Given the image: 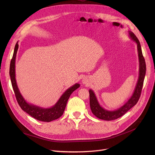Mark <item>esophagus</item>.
I'll use <instances>...</instances> for the list:
<instances>
[{
	"label": "esophagus",
	"instance_id": "obj_1",
	"mask_svg": "<svg viewBox=\"0 0 155 155\" xmlns=\"http://www.w3.org/2000/svg\"><path fill=\"white\" fill-rule=\"evenodd\" d=\"M88 82V78L87 77H84L82 80V83L84 84H87Z\"/></svg>",
	"mask_w": 155,
	"mask_h": 155
}]
</instances>
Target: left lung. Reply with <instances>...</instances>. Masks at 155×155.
Here are the masks:
<instances>
[{"label":"left lung","instance_id":"1","mask_svg":"<svg viewBox=\"0 0 155 155\" xmlns=\"http://www.w3.org/2000/svg\"><path fill=\"white\" fill-rule=\"evenodd\" d=\"M129 37L137 43L138 57H139L140 62V71H139V78H138L137 82L134 89V93L127 102L124 104L123 106L120 107L115 110H107L102 108L98 102L97 97L91 89L89 90V94H90V106L92 112L99 119L105 120H112L118 119L123 116L124 114L133 106L137 104L140 99L141 93L142 91L144 79L146 74V63L145 60L143 57L140 43L136 35L131 31H129Z\"/></svg>","mask_w":155,"mask_h":155}]
</instances>
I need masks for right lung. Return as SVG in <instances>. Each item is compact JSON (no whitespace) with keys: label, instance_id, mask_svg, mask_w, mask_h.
<instances>
[{"label":"right lung","instance_id":"1","mask_svg":"<svg viewBox=\"0 0 155 155\" xmlns=\"http://www.w3.org/2000/svg\"><path fill=\"white\" fill-rule=\"evenodd\" d=\"M18 48L19 45L17 43L15 46L12 58L10 64L9 75L11 77V80L13 90L19 106L24 112L28 113L29 115L40 121L50 122L53 120L58 119L63 115L70 95L80 87V84H76L68 88L61 96L58 101L54 105H53V107L50 108H42L36 106V105H35L28 104L24 100L23 97L21 94L17 85V83H16L15 77V61Z\"/></svg>","mask_w":155,"mask_h":155}]
</instances>
